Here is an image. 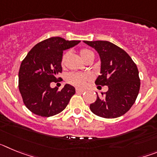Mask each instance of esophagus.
<instances>
[{
	"instance_id": "obj_1",
	"label": "esophagus",
	"mask_w": 157,
	"mask_h": 157,
	"mask_svg": "<svg viewBox=\"0 0 157 157\" xmlns=\"http://www.w3.org/2000/svg\"><path fill=\"white\" fill-rule=\"evenodd\" d=\"M83 92H84V90H83L76 88V93H77V94H82V93H83Z\"/></svg>"
}]
</instances>
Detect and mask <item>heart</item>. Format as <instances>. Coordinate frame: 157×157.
<instances>
[{"label":"heart","instance_id":"obj_1","mask_svg":"<svg viewBox=\"0 0 157 157\" xmlns=\"http://www.w3.org/2000/svg\"><path fill=\"white\" fill-rule=\"evenodd\" d=\"M94 54V52L90 49L87 48H83L80 51V55L82 58L85 60L86 58ZM69 55V52H67L66 53L63 54V57L61 59L62 66H64L66 59ZM90 79V76L87 74H80V73H70L67 76V82L70 83L71 85H73L75 86H77L78 88H82L86 86L87 81Z\"/></svg>","mask_w":157,"mask_h":157}]
</instances>
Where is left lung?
I'll use <instances>...</instances> for the list:
<instances>
[{"mask_svg": "<svg viewBox=\"0 0 157 157\" xmlns=\"http://www.w3.org/2000/svg\"><path fill=\"white\" fill-rule=\"evenodd\" d=\"M94 48L101 59V75L96 85L108 86L105 94L101 93L90 104L94 114L106 119H113L124 115L130 110L140 90L138 67L125 51L107 41H84Z\"/></svg>", "mask_w": 157, "mask_h": 157, "instance_id": "left-lung-1", "label": "left lung"}]
</instances>
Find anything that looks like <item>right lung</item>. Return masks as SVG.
Listing matches in <instances>:
<instances>
[{"instance_id":"add662e5","label":"right lung","mask_w":157,"mask_h":157,"mask_svg":"<svg viewBox=\"0 0 157 157\" xmlns=\"http://www.w3.org/2000/svg\"><path fill=\"white\" fill-rule=\"evenodd\" d=\"M80 41L49 37L37 43L22 61L19 71V90L23 103L34 114L49 117L61 112L75 94L74 86L66 84L61 90L52 88L62 72L63 52Z\"/></svg>"}]
</instances>
